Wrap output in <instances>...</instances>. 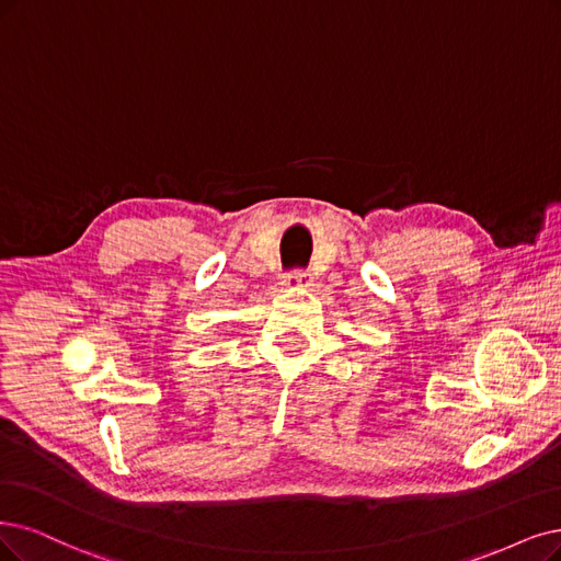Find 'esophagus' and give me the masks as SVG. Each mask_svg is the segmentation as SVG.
Masks as SVG:
<instances>
[{
    "label": "esophagus",
    "mask_w": 561,
    "mask_h": 561,
    "mask_svg": "<svg viewBox=\"0 0 561 561\" xmlns=\"http://www.w3.org/2000/svg\"><path fill=\"white\" fill-rule=\"evenodd\" d=\"M284 284H286V286H294V288H298V286H309V284H312V275H309L307 270H294V273H288V275L284 277Z\"/></svg>",
    "instance_id": "1"
}]
</instances>
